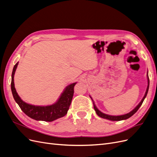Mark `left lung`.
<instances>
[{
	"label": "left lung",
	"mask_w": 157,
	"mask_h": 157,
	"mask_svg": "<svg viewBox=\"0 0 157 157\" xmlns=\"http://www.w3.org/2000/svg\"><path fill=\"white\" fill-rule=\"evenodd\" d=\"M147 80H148V86H147V90H146V92H145V94L144 97L143 98V99H141V101H140V103L136 107V108H135L134 109H133V110H132L131 112L128 113H127V114H125V115H120V116H111V115H106V114H105V113H101V112L100 111H99V109L96 107V105H95V104H94V102L93 101L92 98L90 96V98H91L92 100V101H93L94 110L96 111V113L97 115H98L99 117H101V118H105V119H108V120L113 121H122V120H126V119H127V118H130V117H132L133 115H134V114H135V113L137 112V111L138 110L139 108L141 107V105H142V103H143V102H144V99H145V97L147 96V92H148L149 87V76H148V73H147Z\"/></svg>",
	"instance_id": "8db88e82"
}]
</instances>
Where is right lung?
<instances>
[{
    "label": "right lung",
    "instance_id": "obj_1",
    "mask_svg": "<svg viewBox=\"0 0 157 157\" xmlns=\"http://www.w3.org/2000/svg\"><path fill=\"white\" fill-rule=\"evenodd\" d=\"M18 62L14 65L12 71L11 90L14 99L23 113L33 119L46 122H52L59 118L64 117L67 113L69 109L74 94V86L77 82L68 85L64 90L63 92L61 94L58 100L54 104L48 106L30 105L22 100L18 96L15 86H14L13 77Z\"/></svg>",
    "mask_w": 157,
    "mask_h": 157
}]
</instances>
